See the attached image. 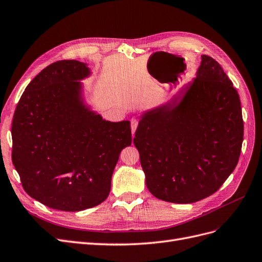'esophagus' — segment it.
Here are the masks:
<instances>
[{
	"label": "esophagus",
	"instance_id": "esophagus-1",
	"mask_svg": "<svg viewBox=\"0 0 262 262\" xmlns=\"http://www.w3.org/2000/svg\"><path fill=\"white\" fill-rule=\"evenodd\" d=\"M138 125H139V120L135 119V118H132V119H131V130H132V134H134L135 130H137V128H138Z\"/></svg>",
	"mask_w": 262,
	"mask_h": 262
}]
</instances>
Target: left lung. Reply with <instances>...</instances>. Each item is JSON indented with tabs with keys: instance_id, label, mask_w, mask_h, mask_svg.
Wrapping results in <instances>:
<instances>
[{
	"instance_id": "left-lung-1",
	"label": "left lung",
	"mask_w": 262,
	"mask_h": 262,
	"mask_svg": "<svg viewBox=\"0 0 262 262\" xmlns=\"http://www.w3.org/2000/svg\"><path fill=\"white\" fill-rule=\"evenodd\" d=\"M244 137L236 89L219 62L202 55L183 96L142 116L133 143L148 191L191 204L215 193L235 169Z\"/></svg>"
}]
</instances>
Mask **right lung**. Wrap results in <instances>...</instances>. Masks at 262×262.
Segmentation results:
<instances>
[{
    "mask_svg": "<svg viewBox=\"0 0 262 262\" xmlns=\"http://www.w3.org/2000/svg\"><path fill=\"white\" fill-rule=\"evenodd\" d=\"M78 60H58L26 88L12 123V160L26 193L53 209L80 211L103 203L120 151L131 145L130 121L111 122L81 101Z\"/></svg>",
    "mask_w": 262,
    "mask_h": 262,
    "instance_id": "add662e5",
    "label": "right lung"
}]
</instances>
